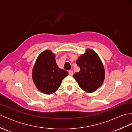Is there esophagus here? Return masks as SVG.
Instances as JSON below:
<instances>
[{"label":"esophagus","instance_id":"esophagus-1","mask_svg":"<svg viewBox=\"0 0 132 132\" xmlns=\"http://www.w3.org/2000/svg\"><path fill=\"white\" fill-rule=\"evenodd\" d=\"M69 75L70 76H72L73 75V71H71V70L69 71Z\"/></svg>","mask_w":132,"mask_h":132}]
</instances>
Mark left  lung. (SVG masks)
Listing matches in <instances>:
<instances>
[{
  "label": "left lung",
  "instance_id": "1",
  "mask_svg": "<svg viewBox=\"0 0 132 132\" xmlns=\"http://www.w3.org/2000/svg\"><path fill=\"white\" fill-rule=\"evenodd\" d=\"M76 63L80 71L74 74V79L85 92H94L102 85L105 78L104 68L99 57L94 51L87 49Z\"/></svg>",
  "mask_w": 132,
  "mask_h": 132
}]
</instances>
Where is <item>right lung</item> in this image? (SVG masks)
Listing matches in <instances>:
<instances>
[{
  "instance_id": "1",
  "label": "right lung",
  "mask_w": 132,
  "mask_h": 132,
  "mask_svg": "<svg viewBox=\"0 0 132 132\" xmlns=\"http://www.w3.org/2000/svg\"><path fill=\"white\" fill-rule=\"evenodd\" d=\"M67 75L66 71L57 66L55 55L50 50L40 54L32 71L33 81L37 88L46 94L55 93Z\"/></svg>"
}]
</instances>
